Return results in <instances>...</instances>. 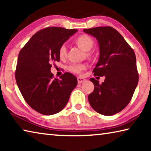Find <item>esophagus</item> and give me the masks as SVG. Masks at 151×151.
Here are the masks:
<instances>
[{
    "label": "esophagus",
    "instance_id": "34e87169",
    "mask_svg": "<svg viewBox=\"0 0 151 151\" xmlns=\"http://www.w3.org/2000/svg\"><path fill=\"white\" fill-rule=\"evenodd\" d=\"M77 81H78V83L81 84L82 83H83V82H85L86 80L84 78L81 77V76H78V77L77 78Z\"/></svg>",
    "mask_w": 151,
    "mask_h": 151
}]
</instances>
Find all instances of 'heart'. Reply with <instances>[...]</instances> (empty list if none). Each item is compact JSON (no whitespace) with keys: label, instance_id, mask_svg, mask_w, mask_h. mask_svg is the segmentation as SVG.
Segmentation results:
<instances>
[{"label":"heart","instance_id":"heart-1","mask_svg":"<svg viewBox=\"0 0 151 151\" xmlns=\"http://www.w3.org/2000/svg\"><path fill=\"white\" fill-rule=\"evenodd\" d=\"M75 43L86 52V57H93V54L88 51L93 48L94 41L93 38L88 35H81L75 40ZM67 55V50L65 45H62L58 49V56L60 59H65ZM86 66L85 64H72L68 66V70L73 73H81L83 70L86 69Z\"/></svg>","mask_w":151,"mask_h":151}]
</instances>
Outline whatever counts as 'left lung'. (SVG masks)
<instances>
[{
  "label": "left lung",
  "mask_w": 151,
  "mask_h": 151,
  "mask_svg": "<svg viewBox=\"0 0 151 151\" xmlns=\"http://www.w3.org/2000/svg\"><path fill=\"white\" fill-rule=\"evenodd\" d=\"M98 40L100 57L93 72L104 76L102 84L90 78L94 88L88 96L94 111L105 116L121 111L131 101L139 82L136 56L132 48L116 29L101 27L84 29Z\"/></svg>",
  "instance_id": "8db88e82"
}]
</instances>
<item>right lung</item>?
I'll return each mask as SVG.
<instances>
[{
  "label": "right lung",
  "mask_w": 151,
  "mask_h": 151,
  "mask_svg": "<svg viewBox=\"0 0 151 151\" xmlns=\"http://www.w3.org/2000/svg\"><path fill=\"white\" fill-rule=\"evenodd\" d=\"M76 32V29L47 27L36 32L20 51L15 70L18 87L27 104L40 114L60 112L77 85L72 74L65 73L59 80L50 72L52 63L60 60L59 48Z\"/></svg>",
  "instance_id": "add662e5"
}]
</instances>
